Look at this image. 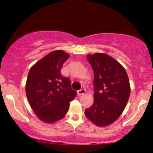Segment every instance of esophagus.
<instances>
[{"mask_svg": "<svg viewBox=\"0 0 153 153\" xmlns=\"http://www.w3.org/2000/svg\"><path fill=\"white\" fill-rule=\"evenodd\" d=\"M85 92H86L85 89L82 88V89H80V90L78 91V93H77V94H78V96H82V95H83V94H85Z\"/></svg>", "mask_w": 153, "mask_h": 153, "instance_id": "34e87169", "label": "esophagus"}]
</instances>
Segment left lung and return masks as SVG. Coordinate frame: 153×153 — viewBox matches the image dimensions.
Instances as JSON below:
<instances>
[{"mask_svg":"<svg viewBox=\"0 0 153 153\" xmlns=\"http://www.w3.org/2000/svg\"><path fill=\"white\" fill-rule=\"evenodd\" d=\"M87 59L94 73V102L85 115L98 127H106L127 106L131 91L129 78L124 67L108 54H88Z\"/></svg>","mask_w":153,"mask_h":153,"instance_id":"obj_1","label":"left lung"}]
</instances>
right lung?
<instances>
[{
  "instance_id": "right-lung-1",
  "label": "right lung",
  "mask_w": 153,
  "mask_h": 153,
  "mask_svg": "<svg viewBox=\"0 0 153 153\" xmlns=\"http://www.w3.org/2000/svg\"><path fill=\"white\" fill-rule=\"evenodd\" d=\"M70 54L62 50L50 52L31 68L26 82V94L35 114L44 122L60 120L68 112L70 101L76 96L71 80L60 73Z\"/></svg>"
}]
</instances>
